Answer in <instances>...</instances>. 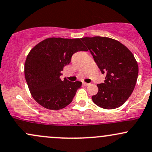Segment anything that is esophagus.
Wrapping results in <instances>:
<instances>
[{
    "instance_id": "34e87169",
    "label": "esophagus",
    "mask_w": 152,
    "mask_h": 152,
    "mask_svg": "<svg viewBox=\"0 0 152 152\" xmlns=\"http://www.w3.org/2000/svg\"><path fill=\"white\" fill-rule=\"evenodd\" d=\"M83 85L84 86H88L90 85V83H85V82H83Z\"/></svg>"
}]
</instances>
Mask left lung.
<instances>
[{
  "label": "left lung",
  "mask_w": 152,
  "mask_h": 152,
  "mask_svg": "<svg viewBox=\"0 0 152 152\" xmlns=\"http://www.w3.org/2000/svg\"><path fill=\"white\" fill-rule=\"evenodd\" d=\"M93 56L104 83L97 85L99 91L92 101L99 107L113 109L126 102L137 81L139 67L132 52L119 41L110 38L95 36L81 38Z\"/></svg>",
  "instance_id": "left-lung-1"
}]
</instances>
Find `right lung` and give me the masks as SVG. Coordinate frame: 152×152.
Segmentation results:
<instances>
[{"label":"right lung","instance_id":"add662e5","mask_svg":"<svg viewBox=\"0 0 152 152\" xmlns=\"http://www.w3.org/2000/svg\"><path fill=\"white\" fill-rule=\"evenodd\" d=\"M80 38H50L38 43L26 58V81L36 102L46 109L59 110L72 102L81 81L60 78L73 54L87 51Z\"/></svg>","mask_w":152,"mask_h":152}]
</instances>
